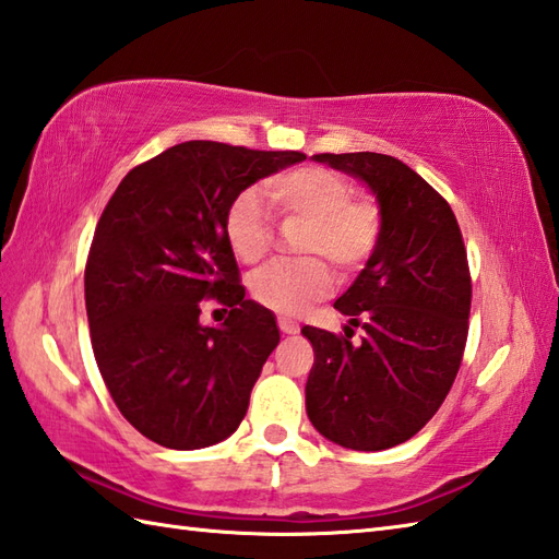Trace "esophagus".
Wrapping results in <instances>:
<instances>
[{
  "instance_id": "esophagus-1",
  "label": "esophagus",
  "mask_w": 559,
  "mask_h": 559,
  "mask_svg": "<svg viewBox=\"0 0 559 559\" xmlns=\"http://www.w3.org/2000/svg\"><path fill=\"white\" fill-rule=\"evenodd\" d=\"M278 326H281L283 334H298V322H293V319L281 317L278 319Z\"/></svg>"
}]
</instances>
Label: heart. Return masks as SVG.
Listing matches in <instances>:
<instances>
[{
	"mask_svg": "<svg viewBox=\"0 0 559 559\" xmlns=\"http://www.w3.org/2000/svg\"><path fill=\"white\" fill-rule=\"evenodd\" d=\"M264 194L283 216L307 221L300 252L329 257L341 271L360 269L382 237V211L372 199H353L346 177L329 168H298L266 182ZM225 240L245 264L271 247V216L257 189H245L225 213ZM334 276L324 259L273 261L254 273L252 295L278 314H298L324 298Z\"/></svg>",
	"mask_w": 559,
	"mask_h": 559,
	"instance_id": "b5f03b06",
	"label": "heart"
}]
</instances>
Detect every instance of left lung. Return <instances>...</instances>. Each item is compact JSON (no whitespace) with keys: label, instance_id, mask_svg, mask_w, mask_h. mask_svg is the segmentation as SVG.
Returning a JSON list of instances; mask_svg holds the SVG:
<instances>
[{"label":"left lung","instance_id":"left-lung-1","mask_svg":"<svg viewBox=\"0 0 559 559\" xmlns=\"http://www.w3.org/2000/svg\"><path fill=\"white\" fill-rule=\"evenodd\" d=\"M314 160L370 187L382 237L334 302L362 341L302 329L314 348L305 406L334 444L382 451L418 435L454 384L471 314L466 247L454 211L406 163L370 151Z\"/></svg>","mask_w":559,"mask_h":559}]
</instances>
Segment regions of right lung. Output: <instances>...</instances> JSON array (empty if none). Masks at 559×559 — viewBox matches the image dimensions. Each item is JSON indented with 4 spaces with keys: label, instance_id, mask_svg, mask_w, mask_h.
<instances>
[{
    "label": "right lung",
    "instance_id": "add662e5",
    "mask_svg": "<svg viewBox=\"0 0 559 559\" xmlns=\"http://www.w3.org/2000/svg\"><path fill=\"white\" fill-rule=\"evenodd\" d=\"M305 160L185 141L127 173L105 206L86 261V314L103 382L151 442L204 449L242 423L281 334L245 300L225 240V213L249 185ZM231 307L221 328L198 322L200 300Z\"/></svg>",
    "mask_w": 559,
    "mask_h": 559
}]
</instances>
